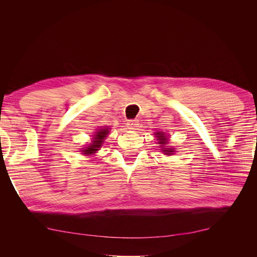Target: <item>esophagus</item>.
<instances>
[{
    "mask_svg": "<svg viewBox=\"0 0 257 257\" xmlns=\"http://www.w3.org/2000/svg\"><path fill=\"white\" fill-rule=\"evenodd\" d=\"M138 121L137 120H128L127 123H126V126L130 128V130H136V127H138Z\"/></svg>",
    "mask_w": 257,
    "mask_h": 257,
    "instance_id": "34e87169",
    "label": "esophagus"
}]
</instances>
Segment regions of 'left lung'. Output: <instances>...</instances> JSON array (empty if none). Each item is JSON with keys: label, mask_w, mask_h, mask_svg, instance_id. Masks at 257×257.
<instances>
[{"label": "left lung", "mask_w": 257, "mask_h": 257, "mask_svg": "<svg viewBox=\"0 0 257 257\" xmlns=\"http://www.w3.org/2000/svg\"><path fill=\"white\" fill-rule=\"evenodd\" d=\"M155 135H158V139H159V144L160 145H162L163 147H164V145L167 143V138L164 136V134H163V133H157V134H155ZM163 151H164L165 152V154H172L174 151V149H169V148H163V149H162Z\"/></svg>", "instance_id": "8db88e82"}]
</instances>
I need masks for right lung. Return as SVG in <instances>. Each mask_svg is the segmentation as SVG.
Listing matches in <instances>:
<instances>
[{
    "instance_id": "right-lung-1",
    "label": "right lung",
    "mask_w": 257,
    "mask_h": 257,
    "mask_svg": "<svg viewBox=\"0 0 257 257\" xmlns=\"http://www.w3.org/2000/svg\"><path fill=\"white\" fill-rule=\"evenodd\" d=\"M96 135L94 137V142H92L91 146H89L88 148L82 150V152H84L83 154H91L94 153L97 150H99V148L102 147V144L104 142V138L106 137V135L108 134V130L104 128V130H99V132H96Z\"/></svg>"
}]
</instances>
